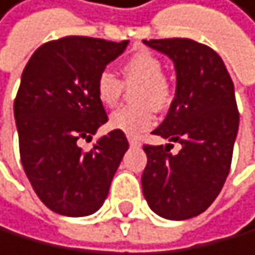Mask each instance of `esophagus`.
<instances>
[{
	"label": "esophagus",
	"instance_id": "1",
	"mask_svg": "<svg viewBox=\"0 0 255 255\" xmlns=\"http://www.w3.org/2000/svg\"><path fill=\"white\" fill-rule=\"evenodd\" d=\"M128 143H130V146H140L141 144L136 136H131V135H128Z\"/></svg>",
	"mask_w": 255,
	"mask_h": 255
}]
</instances>
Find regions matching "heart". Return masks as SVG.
<instances>
[{"instance_id":"1","label":"heart","mask_w":255,"mask_h":255,"mask_svg":"<svg viewBox=\"0 0 255 255\" xmlns=\"http://www.w3.org/2000/svg\"><path fill=\"white\" fill-rule=\"evenodd\" d=\"M162 61L146 50L133 53L122 65L120 81L111 71H102L96 79V96L104 107L112 109L124 96L123 86L133 88V101L136 106H127L115 111L109 119V127L127 135H140L156 124V109L164 111L171 106L172 89L162 76Z\"/></svg>"}]
</instances>
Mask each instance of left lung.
Segmentation results:
<instances>
[{
	"mask_svg": "<svg viewBox=\"0 0 255 255\" xmlns=\"http://www.w3.org/2000/svg\"><path fill=\"white\" fill-rule=\"evenodd\" d=\"M167 55L176 68V96L164 122L153 135L180 143L144 144L148 156L141 176L149 208L167 220L203 213L218 197L230 174L239 112L235 86L220 55L190 38L143 40Z\"/></svg>",
	"mask_w": 255,
	"mask_h": 255,
	"instance_id": "1",
	"label": "left lung"
}]
</instances>
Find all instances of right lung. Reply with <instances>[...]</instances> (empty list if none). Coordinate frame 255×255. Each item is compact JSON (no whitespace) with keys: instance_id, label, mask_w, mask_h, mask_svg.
<instances>
[{"instance_id":"1","label":"right lung","mask_w":255,"mask_h":255,"mask_svg":"<svg viewBox=\"0 0 255 255\" xmlns=\"http://www.w3.org/2000/svg\"><path fill=\"white\" fill-rule=\"evenodd\" d=\"M128 40L70 35L43 43L25 65L14 117L20 162L38 198L55 213L86 217L107 198L128 141L112 130L91 151L78 146L107 122L96 79Z\"/></svg>"}]
</instances>
